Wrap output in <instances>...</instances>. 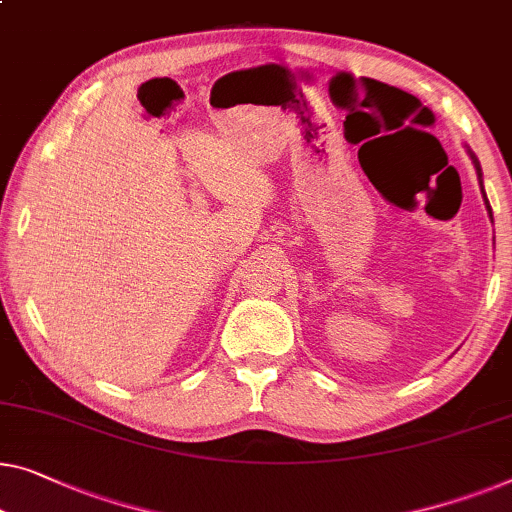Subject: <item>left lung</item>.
I'll list each match as a JSON object with an SVG mask.
<instances>
[{"instance_id": "1", "label": "left lung", "mask_w": 512, "mask_h": 512, "mask_svg": "<svg viewBox=\"0 0 512 512\" xmlns=\"http://www.w3.org/2000/svg\"><path fill=\"white\" fill-rule=\"evenodd\" d=\"M466 152H469V157H471V161H473V166H476L478 182H480V194H483V201H485V207H487V214H490V219L494 221V217H492V207H490V201H487V196H485V187H483V168H480V161H478V157L469 150V147H466Z\"/></svg>"}]
</instances>
